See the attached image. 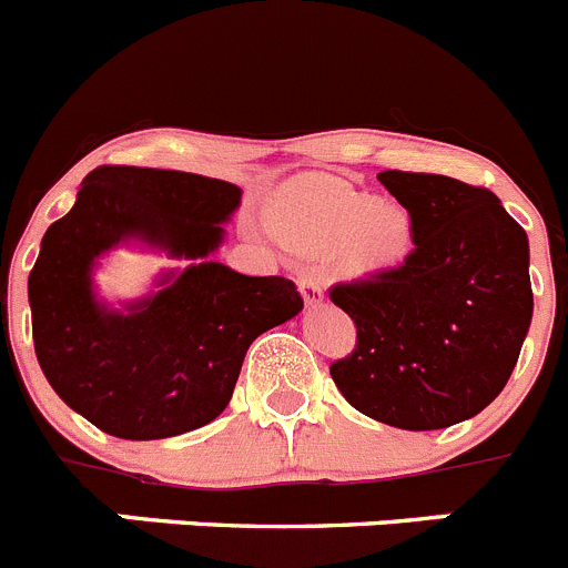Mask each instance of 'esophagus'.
Listing matches in <instances>:
<instances>
[{
	"label": "esophagus",
	"mask_w": 568,
	"mask_h": 568,
	"mask_svg": "<svg viewBox=\"0 0 568 568\" xmlns=\"http://www.w3.org/2000/svg\"><path fill=\"white\" fill-rule=\"evenodd\" d=\"M300 291L305 305H320V302L325 300V285H322V280L316 277V274H302Z\"/></svg>",
	"instance_id": "34e87169"
}]
</instances>
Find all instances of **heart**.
<instances>
[{
    "label": "heart",
    "instance_id": "1",
    "mask_svg": "<svg viewBox=\"0 0 568 568\" xmlns=\"http://www.w3.org/2000/svg\"><path fill=\"white\" fill-rule=\"evenodd\" d=\"M274 232L305 252L344 243L353 272L395 266L412 248V219L404 206L378 199L331 176H302L285 184L272 206Z\"/></svg>",
    "mask_w": 568,
    "mask_h": 568
}]
</instances>
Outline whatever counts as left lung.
I'll use <instances>...</instances> for the list:
<instances>
[{"label": "left lung", "mask_w": 568, "mask_h": 568, "mask_svg": "<svg viewBox=\"0 0 568 568\" xmlns=\"http://www.w3.org/2000/svg\"><path fill=\"white\" fill-rule=\"evenodd\" d=\"M378 182L409 212L415 248L327 291L356 322V347L331 378L386 426H454L479 415L518 362L532 320L527 232L487 187L409 171Z\"/></svg>", "instance_id": "8db88e82"}]
</instances>
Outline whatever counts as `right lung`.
I'll use <instances>...</instances> for the list:
<instances>
[{
	"label": "right lung",
	"mask_w": 568,
	"mask_h": 568,
	"mask_svg": "<svg viewBox=\"0 0 568 568\" xmlns=\"http://www.w3.org/2000/svg\"><path fill=\"white\" fill-rule=\"evenodd\" d=\"M241 190L221 179L100 164L41 241L28 280L41 369L69 409L111 437L162 439L230 404L248 344L302 311L285 277H246L206 260ZM129 236L196 263L129 315L91 294L93 257ZM171 280V277H168Z\"/></svg>",
	"instance_id": "1"
}]
</instances>
